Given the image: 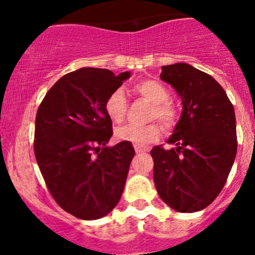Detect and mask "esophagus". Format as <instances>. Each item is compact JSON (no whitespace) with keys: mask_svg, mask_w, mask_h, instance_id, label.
Wrapping results in <instances>:
<instances>
[{"mask_svg":"<svg viewBox=\"0 0 255 255\" xmlns=\"http://www.w3.org/2000/svg\"><path fill=\"white\" fill-rule=\"evenodd\" d=\"M135 152L136 153H141V152H145V149H143L141 147H138V145H135Z\"/></svg>","mask_w":255,"mask_h":255,"instance_id":"34e87169","label":"esophagus"}]
</instances>
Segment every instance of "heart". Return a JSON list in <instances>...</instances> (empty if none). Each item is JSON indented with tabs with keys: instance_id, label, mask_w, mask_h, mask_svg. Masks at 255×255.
<instances>
[{
	"instance_id": "1",
	"label": "heart",
	"mask_w": 255,
	"mask_h": 255,
	"mask_svg": "<svg viewBox=\"0 0 255 255\" xmlns=\"http://www.w3.org/2000/svg\"><path fill=\"white\" fill-rule=\"evenodd\" d=\"M132 89L138 96L152 103L149 120H158L167 130H171L176 125L179 114L175 106L170 102V92L164 85L152 79H145L134 84ZM126 107V97L121 89H115L105 101L106 114L115 124H120L125 119ZM161 135L162 128L157 123L148 124L145 126L125 125L116 130V138L119 140L129 141L138 147L154 143L161 138Z\"/></svg>"
}]
</instances>
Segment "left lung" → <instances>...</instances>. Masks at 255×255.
I'll use <instances>...</instances> for the list:
<instances>
[{
    "label": "left lung",
    "mask_w": 255,
    "mask_h": 255,
    "mask_svg": "<svg viewBox=\"0 0 255 255\" xmlns=\"http://www.w3.org/2000/svg\"><path fill=\"white\" fill-rule=\"evenodd\" d=\"M161 79L182 100L181 119L164 149L150 150L155 189L182 213L204 209L224 189L238 150L233 103L208 74L188 64L162 66Z\"/></svg>",
    "instance_id": "1"
}]
</instances>
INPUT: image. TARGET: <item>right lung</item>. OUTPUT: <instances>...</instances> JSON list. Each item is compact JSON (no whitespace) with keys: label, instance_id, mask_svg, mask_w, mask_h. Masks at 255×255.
<instances>
[{"label":"right lung","instance_id":"right-lung-1","mask_svg":"<svg viewBox=\"0 0 255 255\" xmlns=\"http://www.w3.org/2000/svg\"><path fill=\"white\" fill-rule=\"evenodd\" d=\"M130 73L83 67L58 79L35 116L34 154L56 203L80 220H98L120 200L135 150L129 141L106 147L112 121L108 94Z\"/></svg>","mask_w":255,"mask_h":255}]
</instances>
